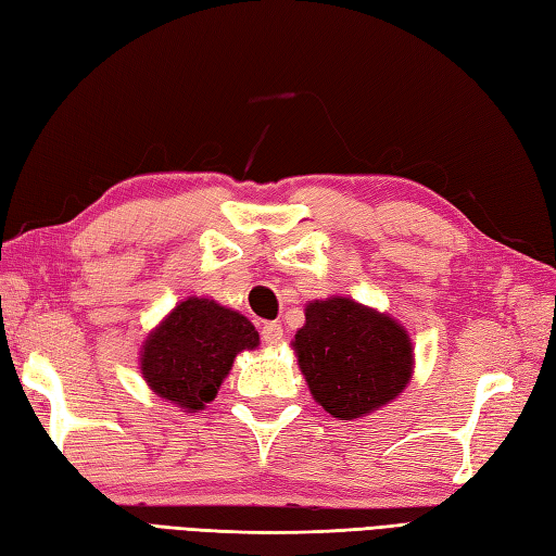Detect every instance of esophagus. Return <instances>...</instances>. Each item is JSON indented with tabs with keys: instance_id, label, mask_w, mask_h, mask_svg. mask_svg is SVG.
<instances>
[{
	"instance_id": "34e87169",
	"label": "esophagus",
	"mask_w": 556,
	"mask_h": 556,
	"mask_svg": "<svg viewBox=\"0 0 556 556\" xmlns=\"http://www.w3.org/2000/svg\"><path fill=\"white\" fill-rule=\"evenodd\" d=\"M263 341L265 344H269V346H275V344H279L281 341V325H277V323H267V325H263Z\"/></svg>"
}]
</instances>
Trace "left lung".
<instances>
[{
	"label": "left lung",
	"instance_id": "left-lung-1",
	"mask_svg": "<svg viewBox=\"0 0 556 556\" xmlns=\"http://www.w3.org/2000/svg\"><path fill=\"white\" fill-rule=\"evenodd\" d=\"M313 399L339 420H353L396 399L410 380L413 346L394 317L334 296L305 305L293 339Z\"/></svg>",
	"mask_w": 556,
	"mask_h": 556
}]
</instances>
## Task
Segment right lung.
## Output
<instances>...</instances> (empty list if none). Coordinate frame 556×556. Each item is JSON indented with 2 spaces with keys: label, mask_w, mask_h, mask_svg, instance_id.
<instances>
[{
  "label": "right lung",
  "mask_w": 556,
  "mask_h": 556,
  "mask_svg": "<svg viewBox=\"0 0 556 556\" xmlns=\"http://www.w3.org/2000/svg\"><path fill=\"white\" fill-rule=\"evenodd\" d=\"M260 334L253 323L210 299H186L148 334L140 370L157 396L203 410L217 396L241 351H253Z\"/></svg>",
  "instance_id": "right-lung-1"
}]
</instances>
